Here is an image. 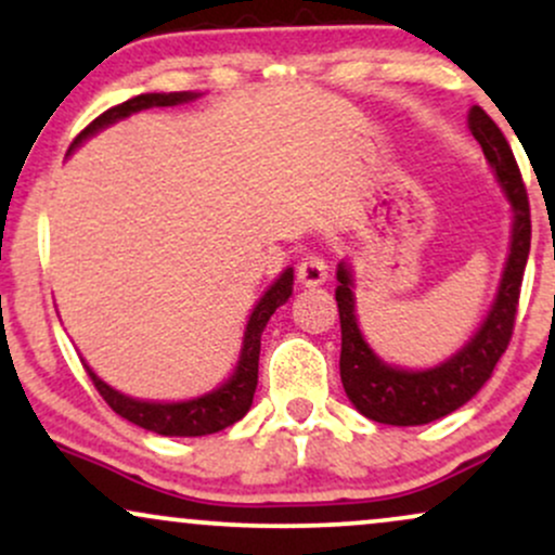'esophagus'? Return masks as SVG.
Returning <instances> with one entry per match:
<instances>
[{"label":"esophagus","mask_w":555,"mask_h":555,"mask_svg":"<svg viewBox=\"0 0 555 555\" xmlns=\"http://www.w3.org/2000/svg\"><path fill=\"white\" fill-rule=\"evenodd\" d=\"M326 276H328V263H326V258L321 256V253H308V256L299 260L297 279L305 286L323 284V282H326Z\"/></svg>","instance_id":"obj_1"}]
</instances>
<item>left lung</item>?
<instances>
[{"instance_id":"obj_1","label":"left lung","mask_w":555,"mask_h":555,"mask_svg":"<svg viewBox=\"0 0 555 555\" xmlns=\"http://www.w3.org/2000/svg\"><path fill=\"white\" fill-rule=\"evenodd\" d=\"M469 130L482 145L488 164L493 167L495 177L506 190L508 201L514 206V234L512 253H508L506 271H503L499 297L493 310L486 318L473 341L446 360L443 365L433 371H399L388 367L371 352L358 328L352 297V276L347 266H339L336 279V305H339L341 321V358L339 373L341 384L352 404L365 417L384 425H425L433 420L451 415L460 410L464 401H469L480 391L493 373L495 362L506 352L512 341L514 323H517L521 279H525L527 256H530L532 219H530V197H527L525 180L512 145L503 138L501 127L488 117L480 106L469 112Z\"/></svg>"}]
</instances>
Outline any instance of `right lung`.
Segmentation results:
<instances>
[{
	"label": "right lung",
	"mask_w": 555,
	"mask_h": 555,
	"mask_svg": "<svg viewBox=\"0 0 555 555\" xmlns=\"http://www.w3.org/2000/svg\"><path fill=\"white\" fill-rule=\"evenodd\" d=\"M195 99L193 93H143L135 95V99L125 101V104L112 106L104 114L93 119L86 130L80 132L78 138L73 140L69 149L93 135L101 127L117 122V119L127 117V114L149 109V106H175L182 104V101ZM292 284H295V276H292V269H286L282 276L273 282V286L260 297V302L253 310L250 321H247L245 331V347H242V358L237 371H234L232 378L227 380L224 386L216 388V391L206 393L201 399L190 401H177V404H154V401H138L125 397V393L114 391L104 384L101 378H95V373L86 365L88 375H91L95 391L104 397L106 404L112 406L117 415H122L130 423L140 425L145 430H154L158 436H211V433H219L234 425L237 420L247 415L253 404V393H256L258 386V358H260V334H263L269 318L276 313L279 305H284L292 295Z\"/></svg>",
	"instance_id": "1"
}]
</instances>
